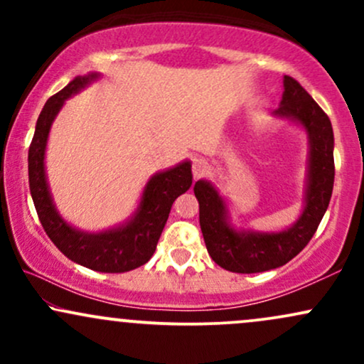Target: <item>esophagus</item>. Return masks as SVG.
<instances>
[{
  "label": "esophagus",
  "mask_w": 364,
  "mask_h": 364,
  "mask_svg": "<svg viewBox=\"0 0 364 364\" xmlns=\"http://www.w3.org/2000/svg\"><path fill=\"white\" fill-rule=\"evenodd\" d=\"M191 171H193V178L198 179L205 176L208 173V164L203 159H193V164H191Z\"/></svg>",
  "instance_id": "1"
}]
</instances>
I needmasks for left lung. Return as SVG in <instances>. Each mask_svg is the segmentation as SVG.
Segmentation results:
<instances>
[{
	"mask_svg": "<svg viewBox=\"0 0 364 364\" xmlns=\"http://www.w3.org/2000/svg\"><path fill=\"white\" fill-rule=\"evenodd\" d=\"M277 116H286L306 129L310 161L304 191V208L299 219L281 232L236 231L228 223V207L208 181L195 183L200 205V228L207 252L217 265L229 272L257 274L277 269L292 260L315 235L332 196L333 132L328 116L292 77H284V94Z\"/></svg>",
	"mask_w": 364,
	"mask_h": 364,
	"instance_id": "obj_1",
	"label": "left lung"
}]
</instances>
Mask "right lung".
<instances>
[{
    "instance_id": "add662e5",
    "label": "right lung",
    "mask_w": 364,
    "mask_h": 364,
    "mask_svg": "<svg viewBox=\"0 0 364 364\" xmlns=\"http://www.w3.org/2000/svg\"><path fill=\"white\" fill-rule=\"evenodd\" d=\"M99 77L89 73L75 77L65 89L48 99L36 124L34 139L28 147V186L46 235L70 260L87 269L119 274L136 269L150 260L168 220L173 202L191 186L190 161L176 168L154 174L145 185L140 205L127 224L104 232H83L66 224L54 207L44 171V154L49 129L68 97Z\"/></svg>"
}]
</instances>
